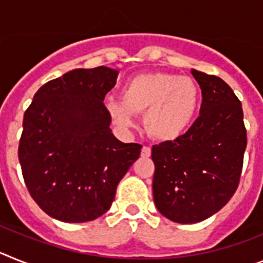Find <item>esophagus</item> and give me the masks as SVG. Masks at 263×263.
<instances>
[{
  "label": "esophagus",
  "mask_w": 263,
  "mask_h": 263,
  "mask_svg": "<svg viewBox=\"0 0 263 263\" xmlns=\"http://www.w3.org/2000/svg\"><path fill=\"white\" fill-rule=\"evenodd\" d=\"M151 156V148L143 147L141 148V157H149Z\"/></svg>",
  "instance_id": "1"
}]
</instances>
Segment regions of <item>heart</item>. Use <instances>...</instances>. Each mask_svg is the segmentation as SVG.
I'll return each instance as SVG.
<instances>
[{
  "instance_id": "b5f03b06",
  "label": "heart",
  "mask_w": 263,
  "mask_h": 263,
  "mask_svg": "<svg viewBox=\"0 0 263 263\" xmlns=\"http://www.w3.org/2000/svg\"><path fill=\"white\" fill-rule=\"evenodd\" d=\"M122 102L108 99L104 107L120 129L136 125V114L144 112V125L152 138L172 141L185 134L198 107V88L188 77L148 72L131 78L123 86Z\"/></svg>"
}]
</instances>
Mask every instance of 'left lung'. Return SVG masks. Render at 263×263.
<instances>
[{
  "instance_id": "left-lung-1",
  "label": "left lung",
  "mask_w": 263,
  "mask_h": 263,
  "mask_svg": "<svg viewBox=\"0 0 263 263\" xmlns=\"http://www.w3.org/2000/svg\"><path fill=\"white\" fill-rule=\"evenodd\" d=\"M200 84V116L185 134L152 147L157 211L179 223L206 220L227 205L241 177L246 149L242 104L218 77L192 68Z\"/></svg>"
}]
</instances>
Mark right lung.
<instances>
[{
	"instance_id": "1",
	"label": "right lung",
	"mask_w": 263,
	"mask_h": 263,
	"mask_svg": "<svg viewBox=\"0 0 263 263\" xmlns=\"http://www.w3.org/2000/svg\"><path fill=\"white\" fill-rule=\"evenodd\" d=\"M119 71L77 68L43 84L24 115L18 159L25 184L45 213L87 222L106 213L116 186L140 156L109 128L104 97Z\"/></svg>"
}]
</instances>
